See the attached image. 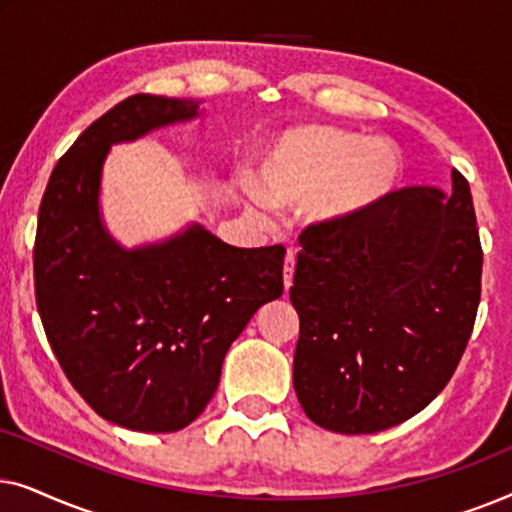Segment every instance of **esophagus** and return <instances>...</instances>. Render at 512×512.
I'll return each instance as SVG.
<instances>
[{"label":"esophagus","mask_w":512,"mask_h":512,"mask_svg":"<svg viewBox=\"0 0 512 512\" xmlns=\"http://www.w3.org/2000/svg\"><path fill=\"white\" fill-rule=\"evenodd\" d=\"M293 270H296V251H286V258H284V289L289 291L291 284H293Z\"/></svg>","instance_id":"obj_1"}]
</instances>
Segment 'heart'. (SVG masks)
<instances>
[{
    "label": "heart",
    "mask_w": 512,
    "mask_h": 512,
    "mask_svg": "<svg viewBox=\"0 0 512 512\" xmlns=\"http://www.w3.org/2000/svg\"><path fill=\"white\" fill-rule=\"evenodd\" d=\"M401 153L382 137H359L328 125L284 130L263 151L258 181L242 179L247 205L305 202V221L319 228L347 226L394 191Z\"/></svg>",
    "instance_id": "1"
}]
</instances>
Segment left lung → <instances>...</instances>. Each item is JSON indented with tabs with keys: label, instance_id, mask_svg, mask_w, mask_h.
Instances as JSON below:
<instances>
[{
	"label": "left lung",
	"instance_id": "left-lung-1",
	"mask_svg": "<svg viewBox=\"0 0 512 512\" xmlns=\"http://www.w3.org/2000/svg\"><path fill=\"white\" fill-rule=\"evenodd\" d=\"M293 389L321 429L359 436L415 417L471 338L482 249L468 181L396 191L340 228L300 235Z\"/></svg>",
	"mask_w": 512,
	"mask_h": 512
}]
</instances>
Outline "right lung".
Listing matches in <instances>:
<instances>
[{"mask_svg":"<svg viewBox=\"0 0 512 512\" xmlns=\"http://www.w3.org/2000/svg\"><path fill=\"white\" fill-rule=\"evenodd\" d=\"M202 116V100L118 102L60 158L39 207L34 289L46 338L90 408L130 431L186 429L212 401L228 347L284 291L282 247H233L202 223L125 247L107 228L111 146Z\"/></svg>","mask_w":512,"mask_h":512,"instance_id":"1","label":"right lung"}]
</instances>
